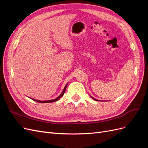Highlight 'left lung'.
<instances>
[{
    "mask_svg": "<svg viewBox=\"0 0 148 148\" xmlns=\"http://www.w3.org/2000/svg\"><path fill=\"white\" fill-rule=\"evenodd\" d=\"M91 98H92V99H94V100H95V101H99V100H97V99H95V98H94V97H92L91 96Z\"/></svg>",
    "mask_w": 148,
    "mask_h": 148,
    "instance_id": "obj_1",
    "label": "left lung"
}]
</instances>
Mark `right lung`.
Returning <instances> with one entry per match:
<instances>
[{
    "instance_id": "add662e5",
    "label": "right lung",
    "mask_w": 148,
    "mask_h": 148,
    "mask_svg": "<svg viewBox=\"0 0 148 148\" xmlns=\"http://www.w3.org/2000/svg\"><path fill=\"white\" fill-rule=\"evenodd\" d=\"M66 86H67V84L65 85V86L64 89L63 91H62V92L60 94V95L59 96H58L57 98H56V99H52V100H47V101H39V100H37V99H32V98H31V99L34 101H36L38 102H40V103H49V102H56L57 101L59 100L60 98H61L62 97V96H63L64 95V93L65 92V90H66Z\"/></svg>"
}]
</instances>
